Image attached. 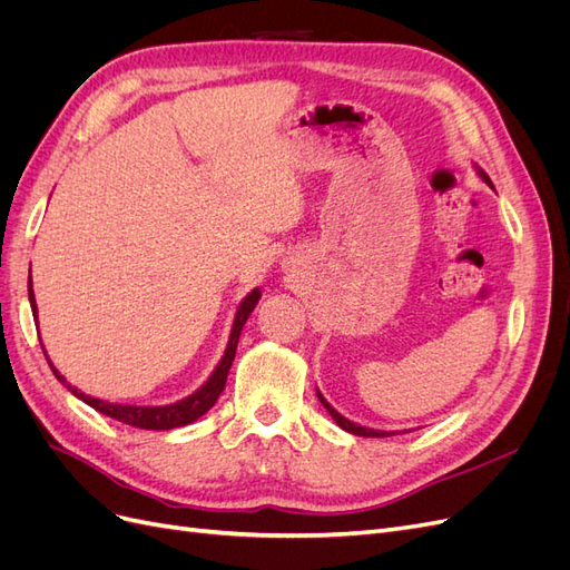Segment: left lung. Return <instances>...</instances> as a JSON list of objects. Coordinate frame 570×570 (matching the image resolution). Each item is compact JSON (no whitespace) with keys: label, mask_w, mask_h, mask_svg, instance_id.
<instances>
[{"label":"left lung","mask_w":570,"mask_h":570,"mask_svg":"<svg viewBox=\"0 0 570 570\" xmlns=\"http://www.w3.org/2000/svg\"><path fill=\"white\" fill-rule=\"evenodd\" d=\"M478 176L482 178V180H485L492 189H494V185H492V180L488 178V174H485V170H482V168H478ZM318 394V400H321V404L327 409V413H331V416L335 419V423L342 428V430H347V433H352V435H358V438H387L390 433H387V430H373V428H364V425H358V423H352L350 419H344V416H340V413L331 406V404H327L325 402V396L321 394V392H316Z\"/></svg>","instance_id":"8db88e82"}]
</instances>
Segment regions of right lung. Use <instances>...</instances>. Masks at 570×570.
<instances>
[{"label": "right lung", "instance_id": "right-lung-1", "mask_svg": "<svg viewBox=\"0 0 570 570\" xmlns=\"http://www.w3.org/2000/svg\"><path fill=\"white\" fill-rule=\"evenodd\" d=\"M28 299H30V306H32V316L38 318V304H36V295H32L30 278H28ZM258 299H262V289L254 287L249 295L243 302H239L235 321H233L228 347H226V352H223L214 373L209 375V381H206L197 392L185 396V400H180L176 404L135 406V404H111V402H105V400H97V396L85 394L78 387H73L71 383H66V377L55 368V364H51L49 356L47 354L45 356H47V364H49L51 373L57 375V381L71 390L78 396V400H82L88 406L97 409L99 413H105V416L116 419V421L132 425V428H142V430H174V428H180V425L197 421L199 416H204V413L216 404V400L220 396V392H223V387H226V381H228V371L233 366L239 333H243V325L247 323V318L254 312V306L258 304ZM42 352H45V347H42Z\"/></svg>", "mask_w": 570, "mask_h": 570}]
</instances>
